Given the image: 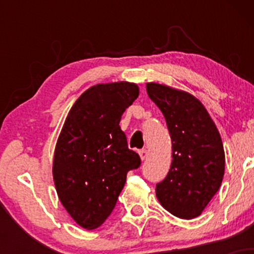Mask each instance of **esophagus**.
<instances>
[{
	"mask_svg": "<svg viewBox=\"0 0 254 254\" xmlns=\"http://www.w3.org/2000/svg\"><path fill=\"white\" fill-rule=\"evenodd\" d=\"M139 156H141L142 160H145L148 157V150L143 148V149L139 150Z\"/></svg>",
	"mask_w": 254,
	"mask_h": 254,
	"instance_id": "34e87169",
	"label": "esophagus"
}]
</instances>
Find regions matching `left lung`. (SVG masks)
Instances as JSON below:
<instances>
[{
    "label": "left lung",
    "mask_w": 254,
    "mask_h": 254,
    "mask_svg": "<svg viewBox=\"0 0 254 254\" xmlns=\"http://www.w3.org/2000/svg\"><path fill=\"white\" fill-rule=\"evenodd\" d=\"M147 93L164 115L173 151L168 174L156 184V197L174 216L191 220L202 214L222 183V139L193 95L153 82L147 83Z\"/></svg>",
    "instance_id": "8db88e82"
}]
</instances>
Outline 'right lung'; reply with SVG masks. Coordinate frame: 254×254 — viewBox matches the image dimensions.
<instances>
[{"label":"right lung","mask_w":254,"mask_h":254,"mask_svg":"<svg viewBox=\"0 0 254 254\" xmlns=\"http://www.w3.org/2000/svg\"><path fill=\"white\" fill-rule=\"evenodd\" d=\"M135 83L90 87L72 105L58 137L54 180L61 203L82 228L95 229L115 209L129 171L141 157L129 149L119 127L136 100Z\"/></svg>","instance_id":"1"}]
</instances>
